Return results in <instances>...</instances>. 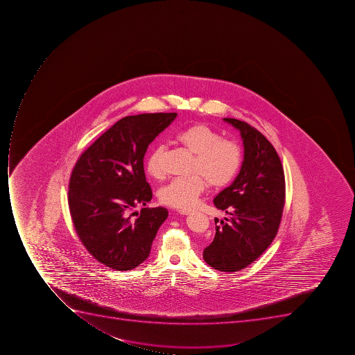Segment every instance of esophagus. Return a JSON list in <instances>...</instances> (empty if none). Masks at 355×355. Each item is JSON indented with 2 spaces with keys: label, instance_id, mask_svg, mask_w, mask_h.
Masks as SVG:
<instances>
[{
  "label": "esophagus",
  "instance_id": "1",
  "mask_svg": "<svg viewBox=\"0 0 355 355\" xmlns=\"http://www.w3.org/2000/svg\"><path fill=\"white\" fill-rule=\"evenodd\" d=\"M191 212H192V211H191V209H179V213H180V214H182V215L191 214Z\"/></svg>",
  "mask_w": 355,
  "mask_h": 355
}]
</instances>
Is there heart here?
Returning a JSON list of instances; mask_svg holds the SVG:
<instances>
[{
    "label": "heart",
    "instance_id": "1",
    "mask_svg": "<svg viewBox=\"0 0 355 355\" xmlns=\"http://www.w3.org/2000/svg\"><path fill=\"white\" fill-rule=\"evenodd\" d=\"M174 142L194 155L193 175L173 179L159 190V198L176 209L193 207L207 182L213 187H223L234 179L242 163V151L234 141L222 139L216 130L205 124L187 126L174 135ZM164 148L155 146L146 159V170L153 179L164 175L162 159Z\"/></svg>",
    "mask_w": 355,
    "mask_h": 355
}]
</instances>
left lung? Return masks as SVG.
Wrapping results in <instances>:
<instances>
[{"label": "left lung", "mask_w": 355, "mask_h": 355, "mask_svg": "<svg viewBox=\"0 0 355 355\" xmlns=\"http://www.w3.org/2000/svg\"><path fill=\"white\" fill-rule=\"evenodd\" d=\"M243 140L244 159L234 181L215 196L214 205L231 218H215V236L203 251L209 266L238 272L254 262L277 235L285 202V178L275 148L261 132L236 120L223 119Z\"/></svg>", "instance_id": "obj_1"}]
</instances>
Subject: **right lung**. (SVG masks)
Returning <instances> with one entry per match:
<instances>
[{"label": "right lung", "instance_id": "obj_1", "mask_svg": "<svg viewBox=\"0 0 355 355\" xmlns=\"http://www.w3.org/2000/svg\"><path fill=\"white\" fill-rule=\"evenodd\" d=\"M176 113H144L117 121L82 153L71 174L69 207L78 238L94 259L130 271L148 259L157 230L168 218L151 201L143 159L150 143Z\"/></svg>", "mask_w": 355, "mask_h": 355}]
</instances>
